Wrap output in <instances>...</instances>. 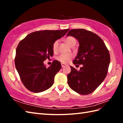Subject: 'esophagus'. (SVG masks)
Wrapping results in <instances>:
<instances>
[{"label":"esophagus","mask_w":123,"mask_h":123,"mask_svg":"<svg viewBox=\"0 0 123 123\" xmlns=\"http://www.w3.org/2000/svg\"><path fill=\"white\" fill-rule=\"evenodd\" d=\"M61 66H62V68H64V67H66V66H67V64H64V63H61Z\"/></svg>","instance_id":"34e87169"}]
</instances>
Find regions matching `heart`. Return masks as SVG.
<instances>
[{"instance_id": "1", "label": "heart", "mask_w": 123, "mask_h": 123, "mask_svg": "<svg viewBox=\"0 0 123 123\" xmlns=\"http://www.w3.org/2000/svg\"><path fill=\"white\" fill-rule=\"evenodd\" d=\"M65 41H66V42L68 45H69L70 46L74 45L75 43H76V40H75V39L74 37H71V36H69V37H67L66 40H65ZM58 45L59 41L57 40L53 43V50L54 52H56L57 51ZM72 57L73 55L71 54H62L59 56L58 60L61 62L67 63L71 61Z\"/></svg>"}]
</instances>
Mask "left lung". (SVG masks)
I'll use <instances>...</instances> for the list:
<instances>
[{
    "label": "left lung",
    "mask_w": 123,
    "mask_h": 123,
    "mask_svg": "<svg viewBox=\"0 0 123 123\" xmlns=\"http://www.w3.org/2000/svg\"><path fill=\"white\" fill-rule=\"evenodd\" d=\"M71 36L79 44L74 64H82L78 71L71 68L68 75L70 88L81 95H88L95 91L107 75L110 63V55L103 40L96 34L85 29L70 30L67 36Z\"/></svg>",
    "instance_id": "left-lung-1"
}]
</instances>
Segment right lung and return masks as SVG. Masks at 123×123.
<instances>
[{
    "mask_svg": "<svg viewBox=\"0 0 123 123\" xmlns=\"http://www.w3.org/2000/svg\"><path fill=\"white\" fill-rule=\"evenodd\" d=\"M44 30L30 34L18 44L16 50L15 67L28 90L38 93L48 90L54 83L61 64L54 60L49 67L44 61L53 56V43L69 31Z\"/></svg>",
    "mask_w": 123,
    "mask_h": 123,
    "instance_id": "add662e5",
    "label": "right lung"
}]
</instances>
